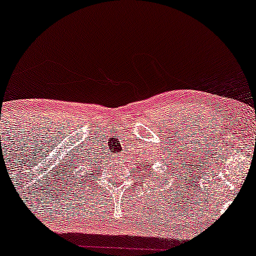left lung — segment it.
Returning <instances> with one entry per match:
<instances>
[{
    "label": "left lung",
    "mask_w": 256,
    "mask_h": 256,
    "mask_svg": "<svg viewBox=\"0 0 256 256\" xmlns=\"http://www.w3.org/2000/svg\"><path fill=\"white\" fill-rule=\"evenodd\" d=\"M146 168H148V166H146Z\"/></svg>",
    "instance_id": "obj_1"
}]
</instances>
